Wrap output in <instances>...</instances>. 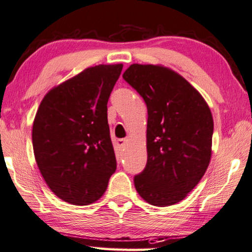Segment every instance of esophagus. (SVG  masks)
Returning <instances> with one entry per match:
<instances>
[{
	"instance_id": "1",
	"label": "esophagus",
	"mask_w": 252,
	"mask_h": 252,
	"mask_svg": "<svg viewBox=\"0 0 252 252\" xmlns=\"http://www.w3.org/2000/svg\"><path fill=\"white\" fill-rule=\"evenodd\" d=\"M126 143H127L126 138H119V140L117 141V147L120 148V149H123V148H125Z\"/></svg>"
}]
</instances>
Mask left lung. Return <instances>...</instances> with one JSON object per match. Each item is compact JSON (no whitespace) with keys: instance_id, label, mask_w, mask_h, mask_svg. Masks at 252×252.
Listing matches in <instances>:
<instances>
[{"instance_id":"1","label":"left lung","mask_w":252,"mask_h":252,"mask_svg":"<svg viewBox=\"0 0 252 252\" xmlns=\"http://www.w3.org/2000/svg\"><path fill=\"white\" fill-rule=\"evenodd\" d=\"M123 78L148 108V161L134 176L135 189L150 205L180 202L209 165L214 120L207 102L171 69L134 63Z\"/></svg>"}]
</instances>
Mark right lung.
<instances>
[{
  "instance_id": "add662e5",
  "label": "right lung",
  "mask_w": 252,
  "mask_h": 252,
  "mask_svg": "<svg viewBox=\"0 0 252 252\" xmlns=\"http://www.w3.org/2000/svg\"><path fill=\"white\" fill-rule=\"evenodd\" d=\"M123 64H99L54 87L32 124V148L54 194L75 206L99 200L117 161L107 104Z\"/></svg>"
}]
</instances>
